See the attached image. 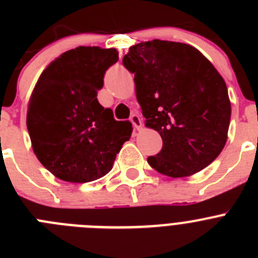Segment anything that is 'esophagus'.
Returning <instances> with one entry per match:
<instances>
[{
    "instance_id": "1",
    "label": "esophagus",
    "mask_w": 258,
    "mask_h": 258,
    "mask_svg": "<svg viewBox=\"0 0 258 258\" xmlns=\"http://www.w3.org/2000/svg\"><path fill=\"white\" fill-rule=\"evenodd\" d=\"M131 121L136 131H141V127H142V118H141L140 116L137 115V113H133V115L131 116Z\"/></svg>"
}]
</instances>
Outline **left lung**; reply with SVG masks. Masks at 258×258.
Masks as SVG:
<instances>
[{"instance_id":"left-lung-1","label":"left lung","mask_w":258,"mask_h":258,"mask_svg":"<svg viewBox=\"0 0 258 258\" xmlns=\"http://www.w3.org/2000/svg\"><path fill=\"white\" fill-rule=\"evenodd\" d=\"M122 64L134 74L145 125L163 149L147 161L173 178L203 170L227 141L231 103L218 71L194 46L152 40L129 49Z\"/></svg>"}]
</instances>
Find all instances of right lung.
I'll list each match as a JSON object with an SVG mask.
<instances>
[{
    "mask_svg": "<svg viewBox=\"0 0 258 258\" xmlns=\"http://www.w3.org/2000/svg\"><path fill=\"white\" fill-rule=\"evenodd\" d=\"M116 49L79 46L52 60L38 77L27 111L33 152L56 178L85 183L112 169L129 141V121H116L97 99Z\"/></svg>",
    "mask_w": 258,
    "mask_h": 258,
    "instance_id": "add662e5",
    "label": "right lung"
}]
</instances>
